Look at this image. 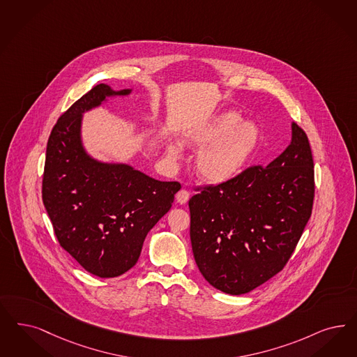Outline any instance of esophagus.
I'll return each mask as SVG.
<instances>
[{"label":"esophagus","mask_w":357,"mask_h":357,"mask_svg":"<svg viewBox=\"0 0 357 357\" xmlns=\"http://www.w3.org/2000/svg\"><path fill=\"white\" fill-rule=\"evenodd\" d=\"M175 199H176V202H178L179 204H185V203L188 202V199H190V192H188L187 190H181V191L175 195Z\"/></svg>","instance_id":"34e87169"}]
</instances>
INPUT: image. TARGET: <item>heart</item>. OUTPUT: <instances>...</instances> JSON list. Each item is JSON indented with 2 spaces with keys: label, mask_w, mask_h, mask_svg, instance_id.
Listing matches in <instances>:
<instances>
[{
  "label": "heart",
  "mask_w": 357,
  "mask_h": 357,
  "mask_svg": "<svg viewBox=\"0 0 357 357\" xmlns=\"http://www.w3.org/2000/svg\"><path fill=\"white\" fill-rule=\"evenodd\" d=\"M183 142L197 150L195 166L204 181L224 183L243 170L259 142V129L256 123L240 120L234 112H225L199 123L182 135ZM167 157L182 158L179 144L167 145Z\"/></svg>",
  "instance_id": "heart-1"
}]
</instances>
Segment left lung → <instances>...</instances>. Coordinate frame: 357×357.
Segmentation results:
<instances>
[{
	"label": "left lung",
	"instance_id": "left-lung-1",
	"mask_svg": "<svg viewBox=\"0 0 357 357\" xmlns=\"http://www.w3.org/2000/svg\"><path fill=\"white\" fill-rule=\"evenodd\" d=\"M291 142L268 166L197 187L190 237L197 268L222 293L245 294L282 271L311 216L315 182L307 135L291 123Z\"/></svg>",
	"mask_w": 357,
	"mask_h": 357
}]
</instances>
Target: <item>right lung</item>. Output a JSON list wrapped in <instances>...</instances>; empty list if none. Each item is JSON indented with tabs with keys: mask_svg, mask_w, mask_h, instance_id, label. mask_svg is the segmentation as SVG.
<instances>
[{
	"mask_svg": "<svg viewBox=\"0 0 357 357\" xmlns=\"http://www.w3.org/2000/svg\"><path fill=\"white\" fill-rule=\"evenodd\" d=\"M132 89L93 86L51 130L42 199L59 244L100 278L132 269L149 231L172 208L178 182H160L125 163L91 158L82 144V114Z\"/></svg>",
	"mask_w": 357,
	"mask_h": 357,
	"instance_id": "add662e5",
	"label": "right lung"
}]
</instances>
